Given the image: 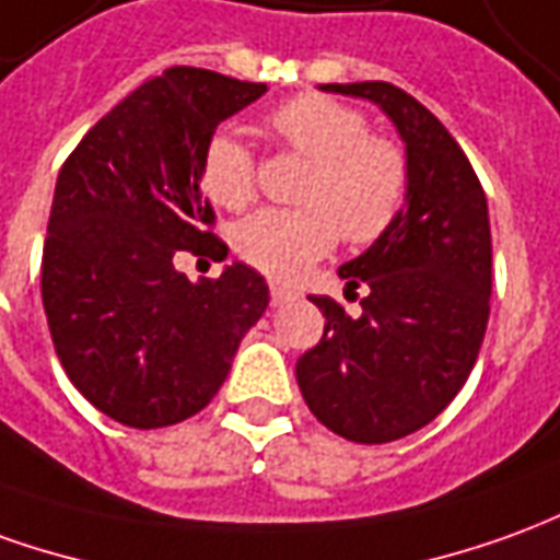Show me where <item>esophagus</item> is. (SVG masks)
<instances>
[{
    "label": "esophagus",
    "mask_w": 560,
    "mask_h": 560,
    "mask_svg": "<svg viewBox=\"0 0 560 560\" xmlns=\"http://www.w3.org/2000/svg\"><path fill=\"white\" fill-rule=\"evenodd\" d=\"M269 300H272V306H284V303L296 300V291L284 288V284H279V281H269Z\"/></svg>",
    "instance_id": "34e87169"
}]
</instances>
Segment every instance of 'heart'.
Masks as SVG:
<instances>
[{
	"label": "heart",
	"instance_id": "1",
	"mask_svg": "<svg viewBox=\"0 0 560 560\" xmlns=\"http://www.w3.org/2000/svg\"><path fill=\"white\" fill-rule=\"evenodd\" d=\"M281 148L308 160L300 209H264L233 230V248L248 267L291 281L334 252L339 236L370 245L388 233L409 197V154L390 136L370 132L351 105L306 93L267 117ZM199 185L214 206L240 212L257 197V160L233 132L218 130L202 144Z\"/></svg>",
	"mask_w": 560,
	"mask_h": 560
}]
</instances>
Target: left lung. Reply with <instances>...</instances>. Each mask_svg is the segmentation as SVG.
<instances>
[{
	"mask_svg": "<svg viewBox=\"0 0 560 560\" xmlns=\"http://www.w3.org/2000/svg\"><path fill=\"white\" fill-rule=\"evenodd\" d=\"M320 90L378 105L400 130L412 175L394 226L339 267L351 291L370 288L361 315L312 296L324 336L296 361V382L324 428L351 443H394L440 416L479 358L491 312L488 199L452 132L406 90L388 81Z\"/></svg>",
	"mask_w": 560,
	"mask_h": 560,
	"instance_id": "left-lung-1",
	"label": "left lung"
}]
</instances>
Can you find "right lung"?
<instances>
[{"label":"right lung","instance_id":"add662e5","mask_svg":"<svg viewBox=\"0 0 560 560\" xmlns=\"http://www.w3.org/2000/svg\"><path fill=\"white\" fill-rule=\"evenodd\" d=\"M267 84L172 66L96 120L66 158L42 254V303L62 370L127 428L178 424L224 385L267 312L257 269L194 284L175 257L224 260L199 154Z\"/></svg>","mask_w":560,"mask_h":560}]
</instances>
